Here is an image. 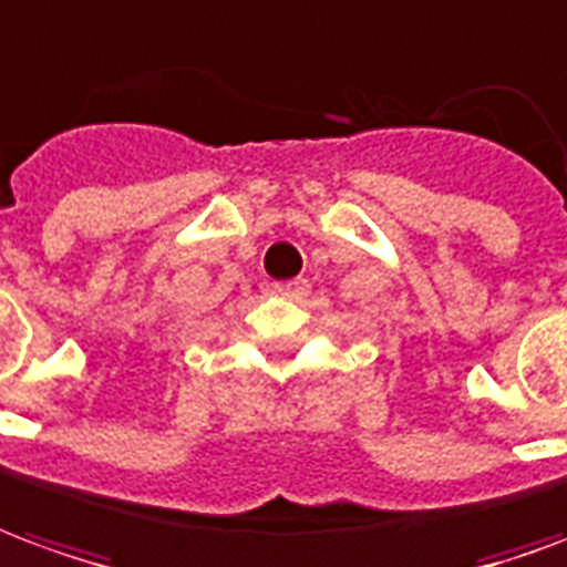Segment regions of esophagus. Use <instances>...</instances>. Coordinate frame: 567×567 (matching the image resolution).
<instances>
[{
    "mask_svg": "<svg viewBox=\"0 0 567 567\" xmlns=\"http://www.w3.org/2000/svg\"><path fill=\"white\" fill-rule=\"evenodd\" d=\"M270 291L276 297H288V300H300L309 291L307 279H288V282H272Z\"/></svg>",
    "mask_w": 567,
    "mask_h": 567,
    "instance_id": "obj_1",
    "label": "esophagus"
}]
</instances>
